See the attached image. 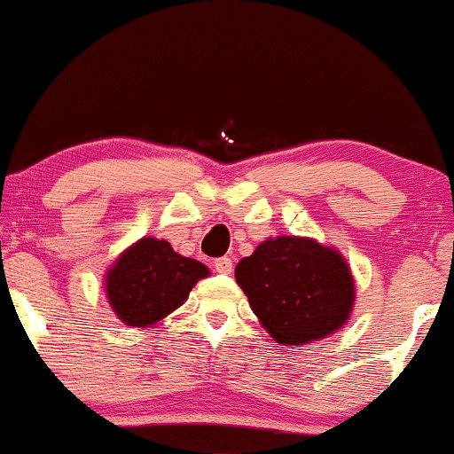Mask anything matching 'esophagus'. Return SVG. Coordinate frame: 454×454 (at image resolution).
<instances>
[{
	"instance_id": "esophagus-1",
	"label": "esophagus",
	"mask_w": 454,
	"mask_h": 454,
	"mask_svg": "<svg viewBox=\"0 0 454 454\" xmlns=\"http://www.w3.org/2000/svg\"><path fill=\"white\" fill-rule=\"evenodd\" d=\"M213 267H215V270L217 273H222V275H228V273H232V260L231 258H217L215 260V264H213Z\"/></svg>"
}]
</instances>
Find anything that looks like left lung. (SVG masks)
I'll use <instances>...</instances> for the list:
<instances>
[{
  "instance_id": "8db88e82",
  "label": "left lung",
  "mask_w": 454,
  "mask_h": 454,
  "mask_svg": "<svg viewBox=\"0 0 454 454\" xmlns=\"http://www.w3.org/2000/svg\"><path fill=\"white\" fill-rule=\"evenodd\" d=\"M234 278L260 325L284 346H305L340 331L354 305L346 258L307 237L267 239Z\"/></svg>"
}]
</instances>
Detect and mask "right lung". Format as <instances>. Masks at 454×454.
Returning <instances> with one entry per match:
<instances>
[{
	"label": "right lung",
	"mask_w": 454,
	"mask_h": 454,
	"mask_svg": "<svg viewBox=\"0 0 454 454\" xmlns=\"http://www.w3.org/2000/svg\"><path fill=\"white\" fill-rule=\"evenodd\" d=\"M207 275L205 264L176 254L168 241L143 237L106 270L104 290L123 325L149 326L184 305Z\"/></svg>",
	"instance_id": "obj_1"
}]
</instances>
